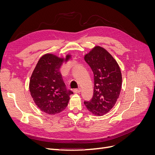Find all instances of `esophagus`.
<instances>
[{
  "label": "esophagus",
  "instance_id": "1",
  "mask_svg": "<svg viewBox=\"0 0 155 155\" xmlns=\"http://www.w3.org/2000/svg\"><path fill=\"white\" fill-rule=\"evenodd\" d=\"M81 91V88H76V89H74V92H76V93H79Z\"/></svg>",
  "mask_w": 155,
  "mask_h": 155
}]
</instances>
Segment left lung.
Instances as JSON below:
<instances>
[{
    "label": "left lung",
    "instance_id": "obj_1",
    "mask_svg": "<svg viewBox=\"0 0 155 155\" xmlns=\"http://www.w3.org/2000/svg\"><path fill=\"white\" fill-rule=\"evenodd\" d=\"M84 59L92 70L94 81L93 97L84 104L93 114L103 116L118 99L122 84L121 70L111 54L100 46L94 47Z\"/></svg>",
    "mask_w": 155,
    "mask_h": 155
}]
</instances>
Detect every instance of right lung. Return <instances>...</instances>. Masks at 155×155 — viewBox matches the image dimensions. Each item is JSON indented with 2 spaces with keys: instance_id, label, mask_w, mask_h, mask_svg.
I'll list each match as a JSON object with an SVG mask.
<instances>
[{
  "instance_id": "1",
  "label": "right lung",
  "mask_w": 155,
  "mask_h": 155,
  "mask_svg": "<svg viewBox=\"0 0 155 155\" xmlns=\"http://www.w3.org/2000/svg\"><path fill=\"white\" fill-rule=\"evenodd\" d=\"M70 58V54L64 58L46 54L39 59L32 72L29 84L30 94L35 105L46 114L63 111L73 94L67 89L59 70Z\"/></svg>"
}]
</instances>
